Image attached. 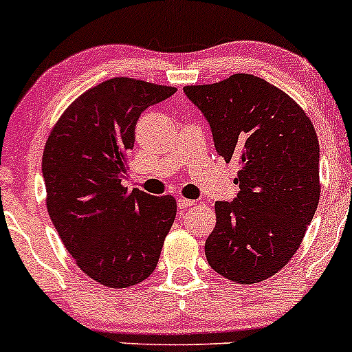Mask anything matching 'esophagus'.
<instances>
[{
  "label": "esophagus",
  "instance_id": "obj_1",
  "mask_svg": "<svg viewBox=\"0 0 352 352\" xmlns=\"http://www.w3.org/2000/svg\"><path fill=\"white\" fill-rule=\"evenodd\" d=\"M193 204H195V201L190 199H184V197H179V199H177V205H179V208H188L192 207Z\"/></svg>",
  "mask_w": 352,
  "mask_h": 352
}]
</instances>
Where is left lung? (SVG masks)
Returning <instances> with one entry per match:
<instances>
[{"label": "left lung", "mask_w": 352, "mask_h": 352, "mask_svg": "<svg viewBox=\"0 0 352 352\" xmlns=\"http://www.w3.org/2000/svg\"><path fill=\"white\" fill-rule=\"evenodd\" d=\"M218 155L240 165L233 201H217L208 265L228 280H268L292 260L319 204V142L306 112L265 79L233 74L184 87Z\"/></svg>", "instance_id": "obj_1"}]
</instances>
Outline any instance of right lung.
Masks as SVG:
<instances>
[{"mask_svg": "<svg viewBox=\"0 0 352 352\" xmlns=\"http://www.w3.org/2000/svg\"><path fill=\"white\" fill-rule=\"evenodd\" d=\"M175 91L132 78L104 80L64 111L44 145L52 223L79 268L109 288L151 276L175 220L172 195L122 185L140 114Z\"/></svg>", "mask_w": 352, "mask_h": 352, "instance_id": "obj_1", "label": "right lung"}]
</instances>
